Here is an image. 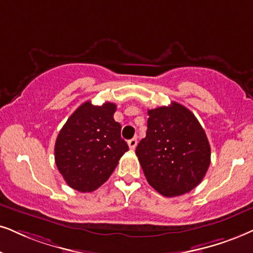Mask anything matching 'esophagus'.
<instances>
[{"label":"esophagus","instance_id":"1","mask_svg":"<svg viewBox=\"0 0 253 253\" xmlns=\"http://www.w3.org/2000/svg\"><path fill=\"white\" fill-rule=\"evenodd\" d=\"M136 145H137V139H136V137H133V139H130L129 141H128V146H129V148L132 149V150L135 149Z\"/></svg>","mask_w":253,"mask_h":253}]
</instances>
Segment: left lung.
I'll return each mask as SVG.
<instances>
[{
    "mask_svg": "<svg viewBox=\"0 0 253 253\" xmlns=\"http://www.w3.org/2000/svg\"><path fill=\"white\" fill-rule=\"evenodd\" d=\"M146 137L135 153L143 174L166 197L189 193L210 165V145L196 117L178 103L148 110Z\"/></svg>",
    "mask_w": 253,
    "mask_h": 253,
    "instance_id": "8db88e82",
    "label": "left lung"
}]
</instances>
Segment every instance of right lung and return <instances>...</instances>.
Masks as SVG:
<instances>
[{
	"label": "right lung",
	"instance_id": "add662e5",
	"mask_svg": "<svg viewBox=\"0 0 253 253\" xmlns=\"http://www.w3.org/2000/svg\"><path fill=\"white\" fill-rule=\"evenodd\" d=\"M117 105L82 104L57 136L55 161L73 189L89 193L105 183L128 146L121 139V125L114 120Z\"/></svg>",
	"mask_w": 253,
	"mask_h": 253
}]
</instances>
